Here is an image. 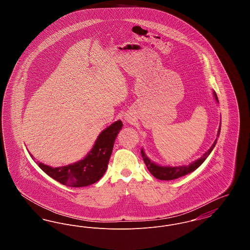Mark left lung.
I'll list each match as a JSON object with an SVG mask.
<instances>
[{
  "label": "left lung",
  "instance_id": "obj_1",
  "mask_svg": "<svg viewBox=\"0 0 250 250\" xmlns=\"http://www.w3.org/2000/svg\"><path fill=\"white\" fill-rule=\"evenodd\" d=\"M213 95H214L215 101L218 103V98H217V95H216L214 91H213ZM220 129H221V119H220L218 131H217L216 139H215L214 143L212 144V146L210 147V149L208 151H206L205 154L202 155V157H200L199 159L193 161L189 165L174 167L161 166L159 164H156L155 162L151 161V159L146 155L145 152L143 151V149H142V155H143V161H144L145 165L147 167V168L149 169V171L151 172V174L156 179L169 181V180H174V179L180 178L182 176H185V175L190 173L192 171H194L196 168H198L199 167L201 166L202 163L205 161V159L211 154V152L213 151L215 144L217 143V138L219 137Z\"/></svg>",
  "mask_w": 250,
  "mask_h": 250
}]
</instances>
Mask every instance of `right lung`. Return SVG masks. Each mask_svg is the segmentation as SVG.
<instances>
[{
    "mask_svg": "<svg viewBox=\"0 0 250 250\" xmlns=\"http://www.w3.org/2000/svg\"><path fill=\"white\" fill-rule=\"evenodd\" d=\"M122 126L123 123L118 120L105 128L97 137L92 150L80 161L57 167L48 166L41 162H37V165L49 177L62 185L71 188L93 185L99 181L107 170L114 142ZM30 155L34 157L31 154Z\"/></svg>",
    "mask_w": 250,
    "mask_h": 250,
    "instance_id": "obj_1",
    "label": "right lung"
}]
</instances>
